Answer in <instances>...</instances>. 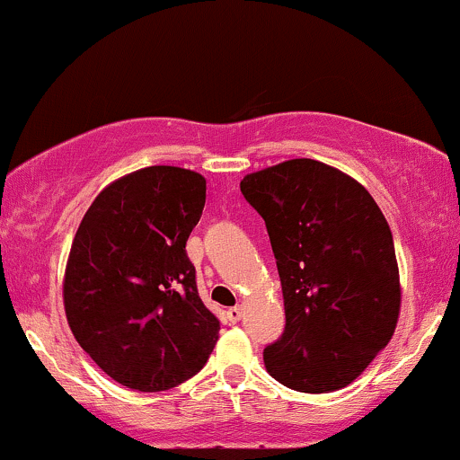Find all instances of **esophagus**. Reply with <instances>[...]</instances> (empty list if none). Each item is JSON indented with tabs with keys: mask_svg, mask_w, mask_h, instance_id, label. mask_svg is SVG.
<instances>
[{
	"mask_svg": "<svg viewBox=\"0 0 460 460\" xmlns=\"http://www.w3.org/2000/svg\"><path fill=\"white\" fill-rule=\"evenodd\" d=\"M226 318H229V322H240L242 318H244V309L237 305V307H231L229 311H226Z\"/></svg>",
	"mask_w": 460,
	"mask_h": 460,
	"instance_id": "1",
	"label": "esophagus"
}]
</instances>
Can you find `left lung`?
<instances>
[{
  "mask_svg": "<svg viewBox=\"0 0 460 460\" xmlns=\"http://www.w3.org/2000/svg\"><path fill=\"white\" fill-rule=\"evenodd\" d=\"M266 220L281 277L285 331L268 374L303 394L350 385L392 340L400 274L392 229L369 192L318 160H288L240 181Z\"/></svg>",
  "mask_w": 460,
  "mask_h": 460,
  "instance_id": "obj_1",
  "label": "left lung"
}]
</instances>
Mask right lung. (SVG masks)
I'll use <instances>...</instances> for the list:
<instances>
[{
	"mask_svg": "<svg viewBox=\"0 0 460 460\" xmlns=\"http://www.w3.org/2000/svg\"><path fill=\"white\" fill-rule=\"evenodd\" d=\"M205 205V177L149 166L116 179L84 214L65 272L77 344L138 392H164L208 363L220 322L203 305L186 242Z\"/></svg>",
	"mask_w": 460,
	"mask_h": 460,
	"instance_id": "right-lung-1",
	"label": "right lung"
}]
</instances>
